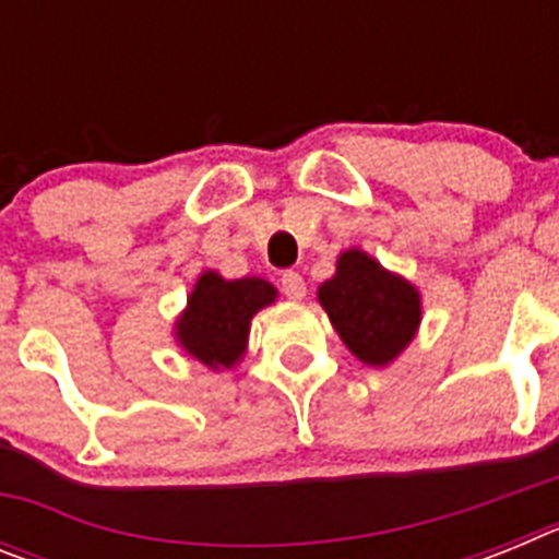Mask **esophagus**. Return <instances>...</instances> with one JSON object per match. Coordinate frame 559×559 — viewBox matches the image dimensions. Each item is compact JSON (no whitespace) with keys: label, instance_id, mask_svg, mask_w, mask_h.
<instances>
[{"label":"esophagus","instance_id":"1","mask_svg":"<svg viewBox=\"0 0 559 559\" xmlns=\"http://www.w3.org/2000/svg\"><path fill=\"white\" fill-rule=\"evenodd\" d=\"M280 288H283V294L288 296V299H305V280L299 271H285L283 276H280Z\"/></svg>","mask_w":559,"mask_h":559}]
</instances>
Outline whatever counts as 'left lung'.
I'll use <instances>...</instances> for the list:
<instances>
[{"label":"left lung","instance_id":"obj_1","mask_svg":"<svg viewBox=\"0 0 559 559\" xmlns=\"http://www.w3.org/2000/svg\"><path fill=\"white\" fill-rule=\"evenodd\" d=\"M319 302L353 355L383 367L403 353L419 324V294L364 251L338 257V271L319 288Z\"/></svg>","mask_w":559,"mask_h":559}]
</instances>
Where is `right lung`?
<instances>
[{
	"label": "right lung",
	"mask_w": 559,
	"mask_h": 559,
	"mask_svg": "<svg viewBox=\"0 0 559 559\" xmlns=\"http://www.w3.org/2000/svg\"><path fill=\"white\" fill-rule=\"evenodd\" d=\"M274 285L257 276L224 280L206 271L176 324L179 344L210 369L231 367L246 353L251 316L274 302Z\"/></svg>",
	"instance_id": "1"
}]
</instances>
